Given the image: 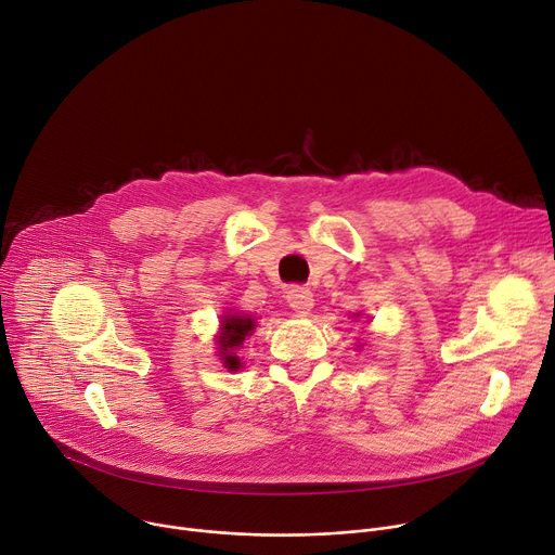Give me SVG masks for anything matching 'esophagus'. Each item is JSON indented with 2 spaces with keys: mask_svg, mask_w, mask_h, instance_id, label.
<instances>
[{
  "mask_svg": "<svg viewBox=\"0 0 555 555\" xmlns=\"http://www.w3.org/2000/svg\"><path fill=\"white\" fill-rule=\"evenodd\" d=\"M287 305L296 311V313H309L313 307V294L307 287L294 285L287 289Z\"/></svg>",
  "mask_w": 555,
  "mask_h": 555,
  "instance_id": "1",
  "label": "esophagus"
}]
</instances>
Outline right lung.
I'll list each match as a JSON object with an SVG mask.
<instances>
[{"label": "right lung", "instance_id": "add662e5", "mask_svg": "<svg viewBox=\"0 0 555 555\" xmlns=\"http://www.w3.org/2000/svg\"><path fill=\"white\" fill-rule=\"evenodd\" d=\"M255 330H257V321L253 319V315H248V313L228 309V311L221 315V325H219L217 343H219L221 362H223V366H225L228 371H236V369L242 366V360H240V356H236L234 351L244 345V340H246Z\"/></svg>", "mask_w": 555, "mask_h": 555}]
</instances>
